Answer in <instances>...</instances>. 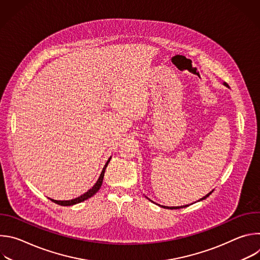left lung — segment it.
I'll return each mask as SVG.
<instances>
[{
	"label": "left lung",
	"instance_id": "8db88e82",
	"mask_svg": "<svg viewBox=\"0 0 260 260\" xmlns=\"http://www.w3.org/2000/svg\"><path fill=\"white\" fill-rule=\"evenodd\" d=\"M224 85L229 87V85H228L226 83H224ZM211 193H212V191H211V192H209V193H208L207 196H205L204 198H202L200 201H203V200L207 199V198H208V197H209ZM146 198H147V197H146ZM147 199H148V198H147ZM148 200H149V199H148ZM159 206H160V205H159ZM188 206H189V205H185V206H181V207H167V206H160V207H162V208H165V209H170V210H173V209H181V208H186V207H188Z\"/></svg>",
	"mask_w": 260,
	"mask_h": 260
}]
</instances>
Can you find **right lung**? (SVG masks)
Here are the masks:
<instances>
[{
	"mask_svg": "<svg viewBox=\"0 0 260 260\" xmlns=\"http://www.w3.org/2000/svg\"><path fill=\"white\" fill-rule=\"evenodd\" d=\"M110 159H111V157L108 159V161L106 162L105 167L103 168V171H102V173H101V175H100V177H99L96 183L93 185L92 188H90V189H89L88 191H86L84 194H82V196H80V197H78V198H76V199H74V200H71V201H55V200H52V199H50V201H52L53 203H55V204H57V205H60V206H73V205L79 204V203H81V202H84V201H86L87 199H89V198H91L92 196H94V194L99 191V189L101 188V186H102L103 179H104V174H105L106 168H107V166H108Z\"/></svg>",
	"mask_w": 260,
	"mask_h": 260,
	"instance_id": "obj_1",
	"label": "right lung"
}]
</instances>
